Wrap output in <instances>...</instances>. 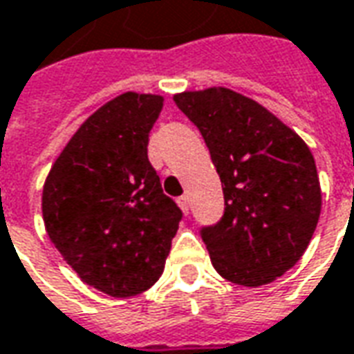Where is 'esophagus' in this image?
Here are the masks:
<instances>
[{
    "instance_id": "obj_1",
    "label": "esophagus",
    "mask_w": 354,
    "mask_h": 354,
    "mask_svg": "<svg viewBox=\"0 0 354 354\" xmlns=\"http://www.w3.org/2000/svg\"><path fill=\"white\" fill-rule=\"evenodd\" d=\"M178 205H180V208L184 210L185 214L189 212V197H187V195H182V197H178Z\"/></svg>"
}]
</instances>
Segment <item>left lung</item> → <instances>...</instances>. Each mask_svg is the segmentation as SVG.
I'll return each instance as SVG.
<instances>
[{
	"mask_svg": "<svg viewBox=\"0 0 354 354\" xmlns=\"http://www.w3.org/2000/svg\"><path fill=\"white\" fill-rule=\"evenodd\" d=\"M174 102L199 129L222 180L223 214L201 239L223 279L261 286L294 266L320 216L311 149L258 102L230 88L182 93Z\"/></svg>",
	"mask_w": 354,
	"mask_h": 354,
	"instance_id": "1",
	"label": "left lung"
}]
</instances>
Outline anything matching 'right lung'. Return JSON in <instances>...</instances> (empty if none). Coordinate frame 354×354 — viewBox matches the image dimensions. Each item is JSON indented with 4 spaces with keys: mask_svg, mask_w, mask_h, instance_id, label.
<instances>
[{
    "mask_svg": "<svg viewBox=\"0 0 354 354\" xmlns=\"http://www.w3.org/2000/svg\"><path fill=\"white\" fill-rule=\"evenodd\" d=\"M161 96L124 93L94 111L68 142L43 187L53 245L81 281L113 297L161 277L182 210L147 159Z\"/></svg>",
    "mask_w": 354,
    "mask_h": 354,
    "instance_id": "right-lung-1",
    "label": "right lung"
}]
</instances>
